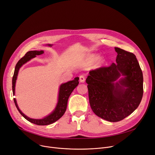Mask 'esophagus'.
I'll list each match as a JSON object with an SVG mask.
<instances>
[{"mask_svg":"<svg viewBox=\"0 0 155 155\" xmlns=\"http://www.w3.org/2000/svg\"><path fill=\"white\" fill-rule=\"evenodd\" d=\"M85 77L84 75L80 76V82L84 83L85 82Z\"/></svg>","mask_w":155,"mask_h":155,"instance_id":"obj_1","label":"esophagus"}]
</instances>
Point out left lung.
<instances>
[{"instance_id": "obj_1", "label": "left lung", "mask_w": 155, "mask_h": 155, "mask_svg": "<svg viewBox=\"0 0 155 155\" xmlns=\"http://www.w3.org/2000/svg\"><path fill=\"white\" fill-rule=\"evenodd\" d=\"M116 63L89 71V103L97 116L116 122L130 115L143 95V75L136 56L118 48Z\"/></svg>"}]
</instances>
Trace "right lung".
<instances>
[{
	"label": "right lung",
	"mask_w": 155,
	"mask_h": 155,
	"mask_svg": "<svg viewBox=\"0 0 155 155\" xmlns=\"http://www.w3.org/2000/svg\"><path fill=\"white\" fill-rule=\"evenodd\" d=\"M44 51H30L26 52V54L20 59L18 62L17 63L16 66L14 75L12 77V92L13 95H15V85L16 80L18 75V72L20 69V68L26 63L29 61L30 59H31L33 58H35L36 56L42 54L44 53ZM79 78L76 77L74 78L73 80L71 81H69L66 83L62 84L59 87V94H58V103L56 106V107L54 110H53L52 113H51L49 115L46 116L45 117L42 118V119H34L31 118L25 115L22 111L19 110V107L18 106L16 100L15 98H14L15 104L17 107L18 110L20 113V114L25 118L29 121L30 122L33 123L34 124L38 125H48L49 124H51L54 122H56L60 118H61L66 111V107H67V103H68V100L70 96V94L74 90V89L78 85Z\"/></svg>",
	"instance_id": "obj_1"
}]
</instances>
